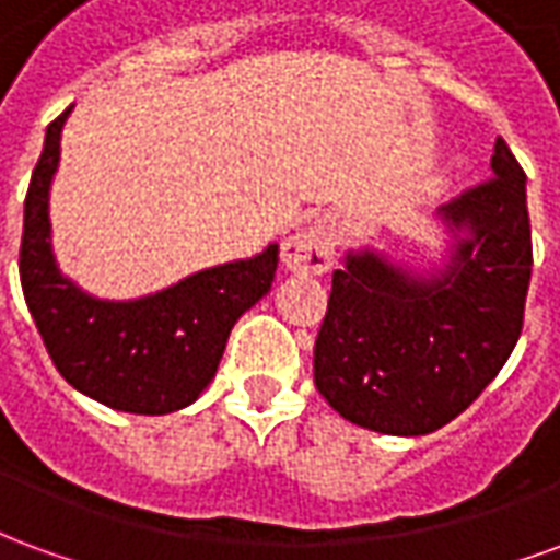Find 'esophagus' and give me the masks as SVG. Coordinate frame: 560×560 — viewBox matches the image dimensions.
I'll use <instances>...</instances> for the list:
<instances>
[{
	"mask_svg": "<svg viewBox=\"0 0 560 560\" xmlns=\"http://www.w3.org/2000/svg\"><path fill=\"white\" fill-rule=\"evenodd\" d=\"M332 255H336V233L327 221H315L300 233H293L291 240L281 248L284 264L293 272H305V276H320L332 267Z\"/></svg>",
	"mask_w": 560,
	"mask_h": 560,
	"instance_id": "obj_1",
	"label": "esophagus"
}]
</instances>
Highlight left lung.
<instances>
[{
  "label": "left lung",
  "instance_id": "8db88e82",
  "mask_svg": "<svg viewBox=\"0 0 560 560\" xmlns=\"http://www.w3.org/2000/svg\"><path fill=\"white\" fill-rule=\"evenodd\" d=\"M441 219L456 245L429 279L375 252H351L332 272L315 387L372 432H438L492 384L522 336L534 255L525 171L504 140H494L492 176Z\"/></svg>",
  "mask_w": 560,
  "mask_h": 560
}]
</instances>
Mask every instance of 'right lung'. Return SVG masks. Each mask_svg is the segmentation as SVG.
Listing matches in <instances>:
<instances>
[{
	"instance_id": "right-lung-1",
	"label": "right lung",
	"mask_w": 560,
	"mask_h": 560,
	"mask_svg": "<svg viewBox=\"0 0 560 560\" xmlns=\"http://www.w3.org/2000/svg\"><path fill=\"white\" fill-rule=\"evenodd\" d=\"M66 114L47 126L23 203L20 284L56 372L114 411H179L215 377L233 324L269 293L279 245L188 276L143 300H95L68 281L50 248V183Z\"/></svg>"
}]
</instances>
